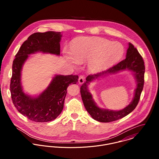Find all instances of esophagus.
I'll return each instance as SVG.
<instances>
[{"label":"esophagus","instance_id":"34e87169","mask_svg":"<svg viewBox=\"0 0 159 159\" xmlns=\"http://www.w3.org/2000/svg\"><path fill=\"white\" fill-rule=\"evenodd\" d=\"M85 81V79H84V77L83 76H80L79 77V79H78V82H79V84H82L83 83H84Z\"/></svg>","mask_w":159,"mask_h":159}]
</instances>
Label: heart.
<instances>
[{
  "mask_svg": "<svg viewBox=\"0 0 159 159\" xmlns=\"http://www.w3.org/2000/svg\"><path fill=\"white\" fill-rule=\"evenodd\" d=\"M71 52L66 51V57L73 66L88 61L89 70L98 73L112 67L122 57L124 49L118 42L100 37H82L75 39Z\"/></svg>",
  "mask_w": 159,
  "mask_h": 159,
  "instance_id": "1",
  "label": "heart"
}]
</instances>
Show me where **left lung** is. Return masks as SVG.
I'll return each instance as SVG.
<instances>
[{
  "mask_svg": "<svg viewBox=\"0 0 159 159\" xmlns=\"http://www.w3.org/2000/svg\"><path fill=\"white\" fill-rule=\"evenodd\" d=\"M126 69L133 73L136 82V89L133 101L129 105L120 111H111L98 107L89 91L88 86L90 83L101 77ZM144 71L145 67L141 56L134 46L129 43L125 59L106 71L95 75H88L86 79V81L81 86L80 92L84 107L91 117L95 120L100 122H110L120 119L133 111L138 103L143 89Z\"/></svg>",
  "mask_w": 159,
  "mask_h": 159,
  "instance_id": "left-lung-1",
  "label": "left lung"
}]
</instances>
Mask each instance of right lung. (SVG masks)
I'll use <instances>...</instances> for the list:
<instances>
[{"mask_svg": "<svg viewBox=\"0 0 159 159\" xmlns=\"http://www.w3.org/2000/svg\"><path fill=\"white\" fill-rule=\"evenodd\" d=\"M61 37V32L53 31L32 34L20 47L13 62L10 88L12 101L18 111L30 120L46 122L55 119L63 110L69 84L78 82L77 75H55L39 95L32 97L23 91L21 71L30 55L40 52L59 56Z\"/></svg>", "mask_w": 159, "mask_h": 159, "instance_id": "right-lung-1", "label": "right lung"}]
</instances>
